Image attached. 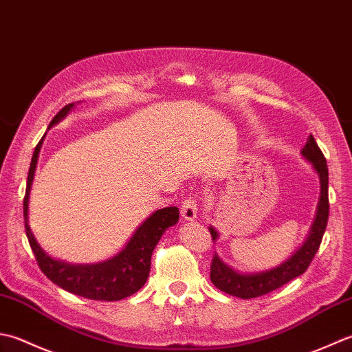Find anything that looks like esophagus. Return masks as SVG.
Returning <instances> with one entry per match:
<instances>
[{
    "label": "esophagus",
    "instance_id": "esophagus-1",
    "mask_svg": "<svg viewBox=\"0 0 352 352\" xmlns=\"http://www.w3.org/2000/svg\"><path fill=\"white\" fill-rule=\"evenodd\" d=\"M181 212H182V217L185 220H195L197 217V212H199V208H197V202L195 199H186L184 200L182 208H181Z\"/></svg>",
    "mask_w": 352,
    "mask_h": 352
}]
</instances>
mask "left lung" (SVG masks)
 <instances>
[{
    "label": "left lung",
    "mask_w": 352,
    "mask_h": 352,
    "mask_svg": "<svg viewBox=\"0 0 352 352\" xmlns=\"http://www.w3.org/2000/svg\"><path fill=\"white\" fill-rule=\"evenodd\" d=\"M300 155L311 164V167L318 173L320 182V196L316 216H314L310 231H308L302 246L296 252H293L285 261L278 264L276 267H272L264 272H256V274H241V272L235 270L229 264H226L217 254H214L211 264V281L219 290L241 299L258 298L279 289L281 285L292 281L293 278L302 275L308 266H310L311 260L320 246L322 236H324L328 221V167L325 156L320 152L313 135L308 136L307 144L300 150ZM210 232L212 240L216 241L219 239V232L212 226H210Z\"/></svg>",
    "instance_id": "left-lung-1"
}]
</instances>
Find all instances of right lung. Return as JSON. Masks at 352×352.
I'll use <instances>...</instances> for the list:
<instances>
[{"label":"right lung","mask_w":352,"mask_h":352,"mask_svg":"<svg viewBox=\"0 0 352 352\" xmlns=\"http://www.w3.org/2000/svg\"><path fill=\"white\" fill-rule=\"evenodd\" d=\"M73 109L74 103L62 107L52 120L48 129L59 123ZM44 140L45 135L42 136L33 152L24 197L25 234L41 270L44 272L50 281L77 296L96 300H120L133 295L146 284L153 249L156 248L157 241L161 240L162 234L166 232V229L177 223L179 210L176 206H168L155 211L138 226L131 240L126 243V246L117 255L107 258L104 261L94 264H69L54 260L41 248L30 226H28V200H30L36 164H38Z\"/></svg>","instance_id":"obj_1"}]
</instances>
